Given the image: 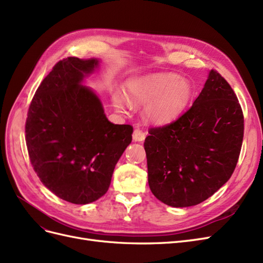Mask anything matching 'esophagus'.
I'll return each instance as SVG.
<instances>
[{
    "label": "esophagus",
    "mask_w": 263,
    "mask_h": 263,
    "mask_svg": "<svg viewBox=\"0 0 263 263\" xmlns=\"http://www.w3.org/2000/svg\"><path fill=\"white\" fill-rule=\"evenodd\" d=\"M146 138L145 133L140 129H135L133 133V140L134 141H144Z\"/></svg>",
    "instance_id": "obj_1"
}]
</instances>
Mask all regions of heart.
Listing matches in <instances>:
<instances>
[{
  "instance_id": "1",
  "label": "heart",
  "mask_w": 263,
  "mask_h": 263,
  "mask_svg": "<svg viewBox=\"0 0 263 263\" xmlns=\"http://www.w3.org/2000/svg\"><path fill=\"white\" fill-rule=\"evenodd\" d=\"M125 97L130 104L145 106L148 122L170 124L187 108L193 98V86L185 79L173 73H156L134 78L125 84ZM119 93L112 97L113 105L124 112L128 103Z\"/></svg>"
}]
</instances>
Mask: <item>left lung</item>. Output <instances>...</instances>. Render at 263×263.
I'll use <instances>...</instances> for the list:
<instances>
[{"label":"left lung","instance_id":"obj_1","mask_svg":"<svg viewBox=\"0 0 263 263\" xmlns=\"http://www.w3.org/2000/svg\"><path fill=\"white\" fill-rule=\"evenodd\" d=\"M145 139L148 183L172 208L208 200L232 177L241 150L243 115L235 92L211 70L192 107Z\"/></svg>","mask_w":263,"mask_h":263}]
</instances>
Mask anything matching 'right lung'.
<instances>
[{
  "mask_svg": "<svg viewBox=\"0 0 263 263\" xmlns=\"http://www.w3.org/2000/svg\"><path fill=\"white\" fill-rule=\"evenodd\" d=\"M100 60L55 63L29 105L25 133L30 162L43 184L73 204L104 195L133 127L110 123L98 94L83 85Z\"/></svg>",
  "mask_w": 263,
  "mask_h": 263,
  "instance_id": "add662e5",
  "label": "right lung"
}]
</instances>
